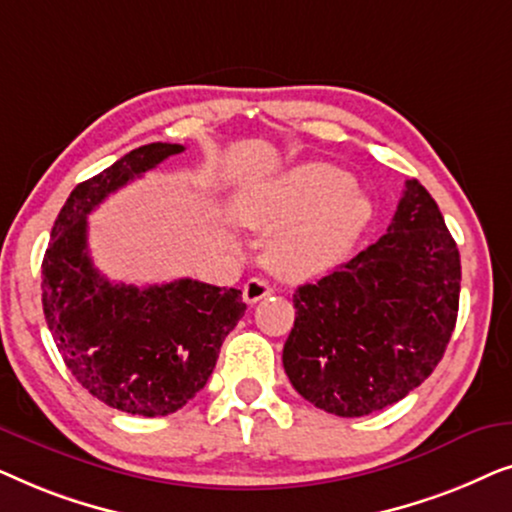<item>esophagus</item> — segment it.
I'll return each instance as SVG.
<instances>
[{
	"label": "esophagus",
	"mask_w": 512,
	"mask_h": 512,
	"mask_svg": "<svg viewBox=\"0 0 512 512\" xmlns=\"http://www.w3.org/2000/svg\"><path fill=\"white\" fill-rule=\"evenodd\" d=\"M272 293V286L265 282L263 277H251L247 284H244V300L247 303H258V300L268 298Z\"/></svg>",
	"instance_id": "esophagus-1"
}]
</instances>
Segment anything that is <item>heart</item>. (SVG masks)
I'll list each match as a JSON object with an SVG mask.
<instances>
[{"label":"heart","mask_w":512,"mask_h":512,"mask_svg":"<svg viewBox=\"0 0 512 512\" xmlns=\"http://www.w3.org/2000/svg\"><path fill=\"white\" fill-rule=\"evenodd\" d=\"M235 214L254 230L286 225L272 242L270 263L282 277L307 279L324 275L352 254L373 209L366 195L352 188L345 170L307 163L240 195Z\"/></svg>","instance_id":"heart-1"}]
</instances>
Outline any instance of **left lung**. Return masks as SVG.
<instances>
[{
    "instance_id": "1",
    "label": "left lung",
    "mask_w": 512,
    "mask_h": 512,
    "mask_svg": "<svg viewBox=\"0 0 512 512\" xmlns=\"http://www.w3.org/2000/svg\"><path fill=\"white\" fill-rule=\"evenodd\" d=\"M461 261L443 214L405 181L387 233L293 293L284 345L293 389L314 408L363 417L417 389L443 359L459 312Z\"/></svg>"
}]
</instances>
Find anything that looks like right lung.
<instances>
[{
	"instance_id": "add662e5",
	"label": "right lung",
	"mask_w": 512,
	"mask_h": 512,
	"mask_svg": "<svg viewBox=\"0 0 512 512\" xmlns=\"http://www.w3.org/2000/svg\"><path fill=\"white\" fill-rule=\"evenodd\" d=\"M181 144L153 142L83 181L53 223L41 263V303L62 361L109 408L142 417L177 412L205 387L226 335L242 319V291L198 279L114 284L88 254V214Z\"/></svg>"
}]
</instances>
